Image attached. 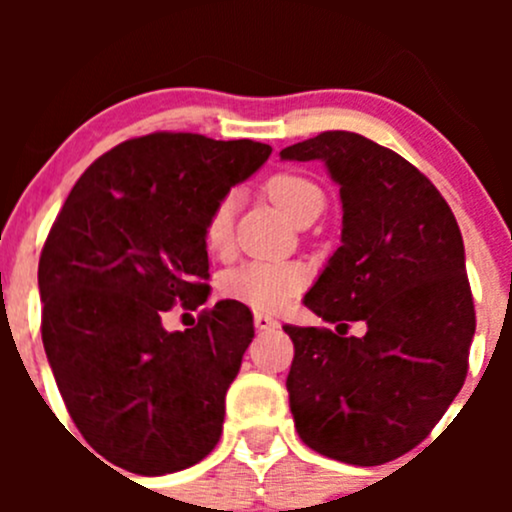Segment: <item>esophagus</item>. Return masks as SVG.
Masks as SVG:
<instances>
[{
	"label": "esophagus",
	"mask_w": 512,
	"mask_h": 512,
	"mask_svg": "<svg viewBox=\"0 0 512 512\" xmlns=\"http://www.w3.org/2000/svg\"><path fill=\"white\" fill-rule=\"evenodd\" d=\"M255 327L260 329V332H272V329L280 327V322H277L275 317H270V314L255 312Z\"/></svg>",
	"instance_id": "esophagus-1"
}]
</instances>
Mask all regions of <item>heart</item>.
Wrapping results in <instances>:
<instances>
[{"label": "heart", "mask_w": 512, "mask_h": 512, "mask_svg": "<svg viewBox=\"0 0 512 512\" xmlns=\"http://www.w3.org/2000/svg\"><path fill=\"white\" fill-rule=\"evenodd\" d=\"M267 195L275 200L277 208L287 215L289 220L297 218L307 205L322 200V190L312 180L302 178L297 173H277L267 180ZM232 215H235V203L232 198L220 200L208 215L205 223V242L213 252L223 255L232 242ZM304 285V270L297 262L285 260H250L232 267L223 277V292L230 299L247 304L262 312H275L285 307L289 299Z\"/></svg>", "instance_id": "obj_1"}]
</instances>
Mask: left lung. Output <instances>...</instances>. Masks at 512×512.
I'll list each match as a JSON object with an SVG mask.
<instances>
[{"mask_svg":"<svg viewBox=\"0 0 512 512\" xmlns=\"http://www.w3.org/2000/svg\"><path fill=\"white\" fill-rule=\"evenodd\" d=\"M342 200V245L304 304L364 337L292 327L287 391L299 438L322 456L381 466L418 446L461 391L476 334L466 250L451 208L399 153L349 131L294 143Z\"/></svg>","mask_w":512,"mask_h":512,"instance_id":"left-lung-1","label":"left lung"}]
</instances>
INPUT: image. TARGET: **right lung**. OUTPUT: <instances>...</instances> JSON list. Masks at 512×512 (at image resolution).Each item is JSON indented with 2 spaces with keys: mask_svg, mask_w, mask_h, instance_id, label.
<instances>
[{
  "mask_svg": "<svg viewBox=\"0 0 512 512\" xmlns=\"http://www.w3.org/2000/svg\"><path fill=\"white\" fill-rule=\"evenodd\" d=\"M270 153L247 138H133L91 163L56 215L39 257L44 352L81 436L118 468L183 471L220 441L252 312L220 299L183 332L163 314L208 299L210 210Z\"/></svg>",
  "mask_w": 512,
  "mask_h": 512,
  "instance_id": "obj_1",
  "label": "right lung"
}]
</instances>
